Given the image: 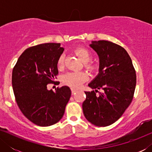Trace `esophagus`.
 I'll return each mask as SVG.
<instances>
[{
    "instance_id": "34e87169",
    "label": "esophagus",
    "mask_w": 152,
    "mask_h": 152,
    "mask_svg": "<svg viewBox=\"0 0 152 152\" xmlns=\"http://www.w3.org/2000/svg\"><path fill=\"white\" fill-rule=\"evenodd\" d=\"M77 91L76 89H74V88H71V92H72V95H74V94H75V93L77 92Z\"/></svg>"
}]
</instances>
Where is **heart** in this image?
<instances>
[{
  "mask_svg": "<svg viewBox=\"0 0 152 152\" xmlns=\"http://www.w3.org/2000/svg\"><path fill=\"white\" fill-rule=\"evenodd\" d=\"M77 56L84 63L85 67L89 71L95 72L97 70V66L94 63L88 62L92 58V55L90 51L84 48H78L75 50ZM64 56L62 55L57 60V66L61 68L64 66ZM88 80V75L84 72H68L62 77V82L64 84L71 87V88H79L83 83Z\"/></svg>",
  "mask_w": 152,
  "mask_h": 152,
  "instance_id": "obj_1",
  "label": "heart"
}]
</instances>
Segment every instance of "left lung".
<instances>
[{"label": "left lung", "instance_id": "left-lung-1", "mask_svg": "<svg viewBox=\"0 0 152 152\" xmlns=\"http://www.w3.org/2000/svg\"><path fill=\"white\" fill-rule=\"evenodd\" d=\"M90 46L99 59V73L88 84L94 91L85 92L82 104L85 118L97 126L111 125L119 119L132 102L136 84V70L125 49L104 40L92 41Z\"/></svg>", "mask_w": 152, "mask_h": 152}]
</instances>
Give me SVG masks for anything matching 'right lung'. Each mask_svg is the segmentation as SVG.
Returning a JSON list of instances; mask_svg holds the SVG:
<instances>
[{
    "label": "right lung",
    "instance_id": "1",
    "mask_svg": "<svg viewBox=\"0 0 152 152\" xmlns=\"http://www.w3.org/2000/svg\"><path fill=\"white\" fill-rule=\"evenodd\" d=\"M60 43L30 47L21 54L13 68L12 82L16 102L23 114L41 126L55 124L63 117L71 91L64 86L48 90L58 75L57 60L64 50Z\"/></svg>",
    "mask_w": 152,
    "mask_h": 152
}]
</instances>
